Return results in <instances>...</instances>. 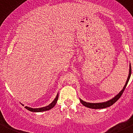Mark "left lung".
<instances>
[{
    "label": "left lung",
    "instance_id": "obj_1",
    "mask_svg": "<svg viewBox=\"0 0 133 133\" xmlns=\"http://www.w3.org/2000/svg\"><path fill=\"white\" fill-rule=\"evenodd\" d=\"M131 64H130V67H129V76H128V78H127V81H126V83L125 84L124 87L122 89V91L119 93L117 95H116L113 99H110L109 101H106V102H104V103H86L85 101H82V99H80V101H81V103L84 105V107H86L88 108H90V109H105V108L107 107H109L112 106L114 103H115L117 101H118V99L120 98V97L122 96V94L123 93L125 89L126 86H127V84H128L129 81V78L130 77H131Z\"/></svg>",
    "mask_w": 133,
    "mask_h": 133
}]
</instances>
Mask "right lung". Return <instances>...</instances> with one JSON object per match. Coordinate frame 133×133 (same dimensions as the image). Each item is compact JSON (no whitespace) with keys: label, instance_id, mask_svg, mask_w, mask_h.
Instances as JSON below:
<instances>
[{"label":"right lung","instance_id":"1","mask_svg":"<svg viewBox=\"0 0 133 133\" xmlns=\"http://www.w3.org/2000/svg\"><path fill=\"white\" fill-rule=\"evenodd\" d=\"M58 94L56 95V98L51 103L50 105H49L48 106L45 107H42V108H39V109H32V108L28 107H25V109H26L27 110H28L29 111L31 112H43V111H47V110H50V109H52V108L55 107V105H56V102L58 101ZM24 106V105H23Z\"/></svg>","mask_w":133,"mask_h":133}]
</instances>
